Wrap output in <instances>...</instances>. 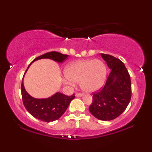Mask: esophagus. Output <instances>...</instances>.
I'll return each instance as SVG.
<instances>
[{"mask_svg":"<svg viewBox=\"0 0 152 152\" xmlns=\"http://www.w3.org/2000/svg\"><path fill=\"white\" fill-rule=\"evenodd\" d=\"M75 96L76 97H82L83 96V95L82 94V93H76V95H75Z\"/></svg>","mask_w":152,"mask_h":152,"instance_id":"obj_1","label":"esophagus"}]
</instances>
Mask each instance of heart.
<instances>
[{
  "label": "heart",
  "instance_id": "obj_1",
  "mask_svg": "<svg viewBox=\"0 0 152 152\" xmlns=\"http://www.w3.org/2000/svg\"><path fill=\"white\" fill-rule=\"evenodd\" d=\"M66 84L80 87L87 93H93L102 88L107 77V67L100 59L78 60L70 64L64 70Z\"/></svg>",
  "mask_w": 152,
  "mask_h": 152
}]
</instances>
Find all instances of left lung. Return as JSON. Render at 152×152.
Returning a JSON list of instances; mask_svg holds the SVG:
<instances>
[{
  "label": "left lung",
  "instance_id": "obj_1",
  "mask_svg": "<svg viewBox=\"0 0 152 152\" xmlns=\"http://www.w3.org/2000/svg\"><path fill=\"white\" fill-rule=\"evenodd\" d=\"M111 70L104 88L93 95L89 111L100 120H111L123 113L132 96L130 75L123 62L106 54H101Z\"/></svg>",
  "mask_w": 152,
  "mask_h": 152
}]
</instances>
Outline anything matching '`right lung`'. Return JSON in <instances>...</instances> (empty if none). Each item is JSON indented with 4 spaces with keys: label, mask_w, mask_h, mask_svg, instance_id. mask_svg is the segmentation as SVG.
Segmentation results:
<instances>
[{
    "label": "right lung",
    "mask_w": 152,
    "mask_h": 152,
    "mask_svg": "<svg viewBox=\"0 0 152 152\" xmlns=\"http://www.w3.org/2000/svg\"><path fill=\"white\" fill-rule=\"evenodd\" d=\"M68 57V55H63L57 52H50L34 59L27 68L23 77L21 84L22 99L27 111L35 118L47 122H53L59 119L65 113L70 102L75 98V94H72L71 96H67L63 93L57 92L52 96L46 98H35L29 95L25 88L23 84L25 75L33 62L37 60L49 59L61 64L66 59H67Z\"/></svg>",
    "instance_id": "right-lung-1"
}]
</instances>
